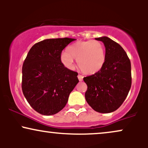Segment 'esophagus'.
I'll return each mask as SVG.
<instances>
[{
  "mask_svg": "<svg viewBox=\"0 0 148 148\" xmlns=\"http://www.w3.org/2000/svg\"><path fill=\"white\" fill-rule=\"evenodd\" d=\"M78 79H79V81H82L83 79H84V76H83L82 75H80V74H79V75H78Z\"/></svg>",
  "mask_w": 148,
  "mask_h": 148,
  "instance_id": "34e87169",
  "label": "esophagus"
}]
</instances>
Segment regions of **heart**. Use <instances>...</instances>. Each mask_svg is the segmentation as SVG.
<instances>
[{
	"label": "heart",
	"instance_id": "b5f03b06",
	"mask_svg": "<svg viewBox=\"0 0 148 148\" xmlns=\"http://www.w3.org/2000/svg\"><path fill=\"white\" fill-rule=\"evenodd\" d=\"M74 59L85 74L97 72L105 62V51L102 44L97 40L79 41L69 46L61 54L60 60L67 68H72Z\"/></svg>",
	"mask_w": 148,
	"mask_h": 148
}]
</instances>
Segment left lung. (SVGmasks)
Segmentation results:
<instances>
[{"label":"left lung","instance_id":"obj_1","mask_svg":"<svg viewBox=\"0 0 148 148\" xmlns=\"http://www.w3.org/2000/svg\"><path fill=\"white\" fill-rule=\"evenodd\" d=\"M95 40L105 46V62L99 71L84 78L88 86L85 97L95 111L111 113L123 104L130 92L131 62L123 47L109 37Z\"/></svg>","mask_w":148,"mask_h":148}]
</instances>
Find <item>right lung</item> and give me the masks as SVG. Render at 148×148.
Here are the masks:
<instances>
[{"label": "right lung", "mask_w": 148, "mask_h": 148, "mask_svg": "<svg viewBox=\"0 0 148 148\" xmlns=\"http://www.w3.org/2000/svg\"><path fill=\"white\" fill-rule=\"evenodd\" d=\"M72 38L47 39L35 44L22 67V91L37 113L52 115L65 106L69 95L79 83L78 73L60 60L62 51Z\"/></svg>", "instance_id": "obj_1"}]
</instances>
